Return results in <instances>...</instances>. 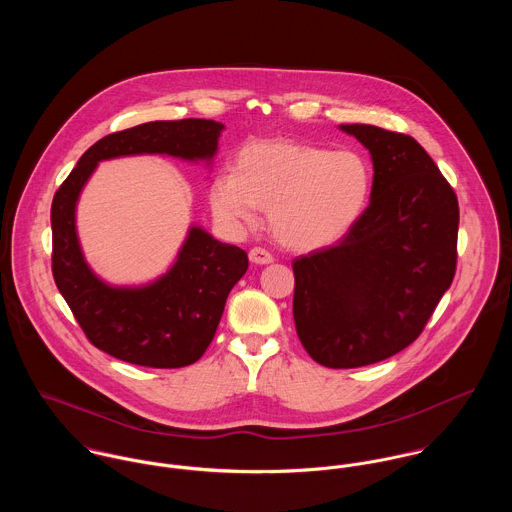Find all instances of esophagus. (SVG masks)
Here are the masks:
<instances>
[{
	"label": "esophagus",
	"mask_w": 512,
	"mask_h": 512,
	"mask_svg": "<svg viewBox=\"0 0 512 512\" xmlns=\"http://www.w3.org/2000/svg\"><path fill=\"white\" fill-rule=\"evenodd\" d=\"M248 258H250L252 264H258V266H264V264H272V262H274V256H272L266 248H260V246L252 248V250L248 252Z\"/></svg>",
	"instance_id": "esophagus-1"
}]
</instances>
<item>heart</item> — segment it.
<instances>
[{
    "mask_svg": "<svg viewBox=\"0 0 512 512\" xmlns=\"http://www.w3.org/2000/svg\"><path fill=\"white\" fill-rule=\"evenodd\" d=\"M372 187L365 157L353 149L292 140L244 147L236 171L219 175L211 187V209L226 226L268 211L272 234L284 246L311 252L339 242L361 219Z\"/></svg>",
    "mask_w": 512,
    "mask_h": 512,
    "instance_id": "b5f03b06",
    "label": "heart"
}]
</instances>
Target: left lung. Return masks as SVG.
Returning <instances> with one entry per match:
<instances>
[{"label": "left lung", "instance_id": "8db88e82", "mask_svg": "<svg viewBox=\"0 0 512 512\" xmlns=\"http://www.w3.org/2000/svg\"><path fill=\"white\" fill-rule=\"evenodd\" d=\"M341 130L372 157L370 203L335 246L293 260V321L315 363L357 368L424 331L455 276L459 205L414 138L368 124Z\"/></svg>", "mask_w": 512, "mask_h": 512}]
</instances>
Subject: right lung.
Instances as JSON below:
<instances>
[{
    "instance_id": "1",
    "label": "right lung",
    "mask_w": 512,
    "mask_h": 512,
    "mask_svg": "<svg viewBox=\"0 0 512 512\" xmlns=\"http://www.w3.org/2000/svg\"><path fill=\"white\" fill-rule=\"evenodd\" d=\"M224 126L215 120L147 122L114 132L84 151L53 197V278L88 341L132 365H193L211 345L224 303L248 270V256L191 226L167 274L140 288L104 284L86 264L76 236V201L104 159L165 153L207 161L217 153Z\"/></svg>"
}]
</instances>
